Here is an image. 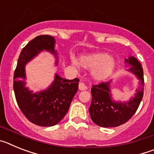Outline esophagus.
Returning <instances> with one entry per match:
<instances>
[{"label": "esophagus", "mask_w": 154, "mask_h": 154, "mask_svg": "<svg viewBox=\"0 0 154 154\" xmlns=\"http://www.w3.org/2000/svg\"><path fill=\"white\" fill-rule=\"evenodd\" d=\"M79 90L82 91L85 90V89H87V86L83 83V82H80V83L79 84Z\"/></svg>", "instance_id": "esophagus-1"}]
</instances>
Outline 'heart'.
I'll return each instance as SVG.
<instances>
[{
	"instance_id": "heart-1",
	"label": "heart",
	"mask_w": 154,
	"mask_h": 154,
	"mask_svg": "<svg viewBox=\"0 0 154 154\" xmlns=\"http://www.w3.org/2000/svg\"><path fill=\"white\" fill-rule=\"evenodd\" d=\"M72 62L75 65L78 62L74 58ZM80 64L86 69H93L92 76L96 80H104L111 74L114 68V62L109 55L104 53H96L86 56H82Z\"/></svg>"
}]
</instances>
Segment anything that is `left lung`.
Instances as JSON below:
<instances>
[{"mask_svg": "<svg viewBox=\"0 0 154 154\" xmlns=\"http://www.w3.org/2000/svg\"><path fill=\"white\" fill-rule=\"evenodd\" d=\"M130 66L129 71L136 75L140 80V86L135 96L129 102H115L110 94V82H102L93 85L91 89L92 103L89 113L92 120L102 127H116L126 123L137 112L143 96V70L141 64L134 57L125 60Z\"/></svg>", "mask_w": 154, "mask_h": 154, "instance_id": "obj_1", "label": "left lung"}]
</instances>
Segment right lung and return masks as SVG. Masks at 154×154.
Returning <instances> with one entry per match:
<instances>
[{"mask_svg": "<svg viewBox=\"0 0 154 154\" xmlns=\"http://www.w3.org/2000/svg\"><path fill=\"white\" fill-rule=\"evenodd\" d=\"M55 43V38L50 35H39L32 39L21 51L14 74V91L19 108L30 122L40 126L59 123L67 113L79 88V79H64L57 74L46 90L33 93L25 87V65L43 50L57 56Z\"/></svg>", "mask_w": 154, "mask_h": 154, "instance_id": "right-lung-1", "label": "right lung"}]
</instances>
